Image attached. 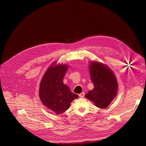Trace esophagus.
I'll return each mask as SVG.
<instances>
[{
	"mask_svg": "<svg viewBox=\"0 0 146 146\" xmlns=\"http://www.w3.org/2000/svg\"><path fill=\"white\" fill-rule=\"evenodd\" d=\"M84 95H85L84 92H81V94H79V96H80V98H84Z\"/></svg>",
	"mask_w": 146,
	"mask_h": 146,
	"instance_id": "esophagus-1",
	"label": "esophagus"
}]
</instances>
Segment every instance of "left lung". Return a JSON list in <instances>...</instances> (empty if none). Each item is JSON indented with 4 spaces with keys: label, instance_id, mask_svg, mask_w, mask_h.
<instances>
[{
    "label": "left lung",
    "instance_id": "obj_1",
    "mask_svg": "<svg viewBox=\"0 0 146 146\" xmlns=\"http://www.w3.org/2000/svg\"><path fill=\"white\" fill-rule=\"evenodd\" d=\"M90 77L94 88L85 97L100 109L108 108L117 94L118 85L112 70L107 65L98 61L89 64Z\"/></svg>",
    "mask_w": 146,
    "mask_h": 146
}]
</instances>
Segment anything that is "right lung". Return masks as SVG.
Listing matches in <instances>:
<instances>
[{"label":"right lung","instance_id":"1","mask_svg":"<svg viewBox=\"0 0 146 146\" xmlns=\"http://www.w3.org/2000/svg\"><path fill=\"white\" fill-rule=\"evenodd\" d=\"M68 68L66 64H56V62H54L40 83L38 94L41 103L56 114L66 111L72 102L78 98L64 84L63 79Z\"/></svg>","mask_w":146,"mask_h":146}]
</instances>
